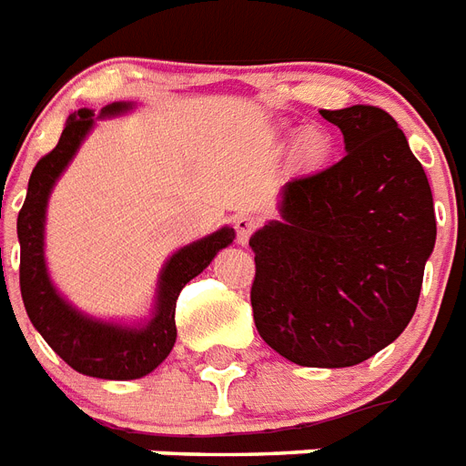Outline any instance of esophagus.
I'll use <instances>...</instances> for the list:
<instances>
[{
	"instance_id": "esophagus-1",
	"label": "esophagus",
	"mask_w": 466,
	"mask_h": 466,
	"mask_svg": "<svg viewBox=\"0 0 466 466\" xmlns=\"http://www.w3.org/2000/svg\"><path fill=\"white\" fill-rule=\"evenodd\" d=\"M257 228V218L250 214H243L236 218V233H238V243L245 245L250 240L252 230Z\"/></svg>"
}]
</instances>
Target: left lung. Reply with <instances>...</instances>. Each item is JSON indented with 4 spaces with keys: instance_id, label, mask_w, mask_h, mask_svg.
Listing matches in <instances>:
<instances>
[{
    "instance_id": "1",
    "label": "left lung",
    "mask_w": 466,
    "mask_h": 466,
    "mask_svg": "<svg viewBox=\"0 0 466 466\" xmlns=\"http://www.w3.org/2000/svg\"><path fill=\"white\" fill-rule=\"evenodd\" d=\"M346 156L281 187V218L250 238L259 337L308 368L359 366L414 318L435 245L423 166L392 115L373 106L319 110Z\"/></svg>"
}]
</instances>
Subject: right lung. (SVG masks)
Masks as SVG:
<instances>
[{
  "mask_svg": "<svg viewBox=\"0 0 466 466\" xmlns=\"http://www.w3.org/2000/svg\"><path fill=\"white\" fill-rule=\"evenodd\" d=\"M134 103H110L96 113L81 107L69 115L57 147L43 156L33 168L28 180L24 209L18 211V243H21V298L25 312L40 337L50 349L72 366L76 373L100 380H137L161 366L173 351L175 337V303L182 286L202 274L223 248L236 238L230 226L214 230L195 243L182 245L180 250L166 259L156 281V296L151 312L139 322L93 318L72 305L57 286L52 284L47 259H45V221L47 204L57 180L62 177L74 156L79 154L86 137L93 132L96 120L117 117L129 113Z\"/></svg>",
  "mask_w": 466,
  "mask_h": 466,
  "instance_id": "1",
  "label": "right lung"
}]
</instances>
